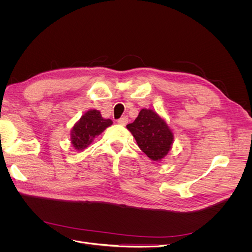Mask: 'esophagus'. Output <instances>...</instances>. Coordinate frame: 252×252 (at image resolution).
Instances as JSON below:
<instances>
[{
    "instance_id": "1",
    "label": "esophagus",
    "mask_w": 252,
    "mask_h": 252,
    "mask_svg": "<svg viewBox=\"0 0 252 252\" xmlns=\"http://www.w3.org/2000/svg\"><path fill=\"white\" fill-rule=\"evenodd\" d=\"M117 122H118V124H120L122 126H125L127 124V122H128V118L127 117H122Z\"/></svg>"
}]
</instances>
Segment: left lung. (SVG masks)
<instances>
[{
  "instance_id": "8db88e82",
  "label": "left lung",
  "mask_w": 252,
  "mask_h": 252,
  "mask_svg": "<svg viewBox=\"0 0 252 252\" xmlns=\"http://www.w3.org/2000/svg\"><path fill=\"white\" fill-rule=\"evenodd\" d=\"M127 129L141 150L152 161H161L171 148L173 134L165 121L150 109H142Z\"/></svg>"
}]
</instances>
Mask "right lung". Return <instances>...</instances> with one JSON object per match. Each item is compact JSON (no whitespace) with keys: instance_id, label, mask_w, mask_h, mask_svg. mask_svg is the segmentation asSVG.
Segmentation results:
<instances>
[{"instance_id":"obj_1","label":"right lung","mask_w":252,"mask_h":252,"mask_svg":"<svg viewBox=\"0 0 252 252\" xmlns=\"http://www.w3.org/2000/svg\"><path fill=\"white\" fill-rule=\"evenodd\" d=\"M112 124V121L102 118L98 110H89L80 119L71 131V143L78 150L86 148L96 135Z\"/></svg>"}]
</instances>
